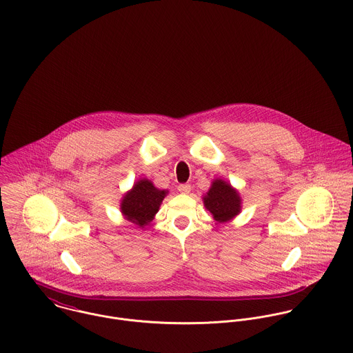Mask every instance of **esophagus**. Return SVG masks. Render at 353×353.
Segmentation results:
<instances>
[{"label": "esophagus", "mask_w": 353, "mask_h": 353, "mask_svg": "<svg viewBox=\"0 0 353 353\" xmlns=\"http://www.w3.org/2000/svg\"><path fill=\"white\" fill-rule=\"evenodd\" d=\"M178 190L182 193V194H188V193H190V190H192V186L190 185H179L178 186Z\"/></svg>", "instance_id": "34e87169"}]
</instances>
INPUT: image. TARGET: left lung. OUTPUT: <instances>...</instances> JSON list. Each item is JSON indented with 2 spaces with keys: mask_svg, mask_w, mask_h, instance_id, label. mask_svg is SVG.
<instances>
[{
  "mask_svg": "<svg viewBox=\"0 0 353 353\" xmlns=\"http://www.w3.org/2000/svg\"><path fill=\"white\" fill-rule=\"evenodd\" d=\"M202 200L205 208L219 223H225L234 219L242 208L239 193L223 179H214Z\"/></svg>",
  "mask_w": 353,
  "mask_h": 353,
  "instance_id": "8db88e82",
  "label": "left lung"
}]
</instances>
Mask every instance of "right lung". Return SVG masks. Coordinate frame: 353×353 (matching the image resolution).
Returning <instances> with one entry per match:
<instances>
[{
	"label": "right lung",
	"mask_w": 353,
	"mask_h": 353,
	"mask_svg": "<svg viewBox=\"0 0 353 353\" xmlns=\"http://www.w3.org/2000/svg\"><path fill=\"white\" fill-rule=\"evenodd\" d=\"M167 190H160L153 186L151 181L140 179L134 183L121 202V212L133 224L144 227L153 220L160 203L164 200Z\"/></svg>",
	"instance_id": "right-lung-1"
}]
</instances>
